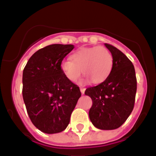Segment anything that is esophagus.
<instances>
[{
    "instance_id": "1",
    "label": "esophagus",
    "mask_w": 156,
    "mask_h": 156,
    "mask_svg": "<svg viewBox=\"0 0 156 156\" xmlns=\"http://www.w3.org/2000/svg\"><path fill=\"white\" fill-rule=\"evenodd\" d=\"M80 90H81V92H82V94H84V93H85V91H86V89L83 87H81L80 88Z\"/></svg>"
}]
</instances>
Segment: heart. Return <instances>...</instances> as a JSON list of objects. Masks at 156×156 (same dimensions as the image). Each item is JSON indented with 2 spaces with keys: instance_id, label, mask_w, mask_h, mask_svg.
<instances>
[{
  "instance_id": "obj_1",
  "label": "heart",
  "mask_w": 156,
  "mask_h": 156,
  "mask_svg": "<svg viewBox=\"0 0 156 156\" xmlns=\"http://www.w3.org/2000/svg\"><path fill=\"white\" fill-rule=\"evenodd\" d=\"M71 59H64L61 63V70L70 82H76L83 74L87 81L93 83L104 82L110 74L113 67V57L104 46L83 48L78 50Z\"/></svg>"
}]
</instances>
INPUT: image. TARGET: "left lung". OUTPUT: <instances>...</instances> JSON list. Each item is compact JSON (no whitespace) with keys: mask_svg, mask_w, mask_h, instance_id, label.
<instances>
[{"mask_svg":"<svg viewBox=\"0 0 156 156\" xmlns=\"http://www.w3.org/2000/svg\"><path fill=\"white\" fill-rule=\"evenodd\" d=\"M113 57L110 74L98 86L87 88L85 94L93 101L89 112L94 126L110 130L121 126L132 112L136 93L134 66L125 54L105 44Z\"/></svg>","mask_w":156,"mask_h":156,"instance_id":"obj_1","label":"left lung"}]
</instances>
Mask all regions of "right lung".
Wrapping results in <instances>:
<instances>
[{"mask_svg": "<svg viewBox=\"0 0 156 156\" xmlns=\"http://www.w3.org/2000/svg\"><path fill=\"white\" fill-rule=\"evenodd\" d=\"M73 44H53L37 50L23 72V97L31 122L45 133L67 128L81 97L79 87L65 76L63 59Z\"/></svg>", "mask_w": 156, "mask_h": 156, "instance_id": "obj_1", "label": "right lung"}]
</instances>
